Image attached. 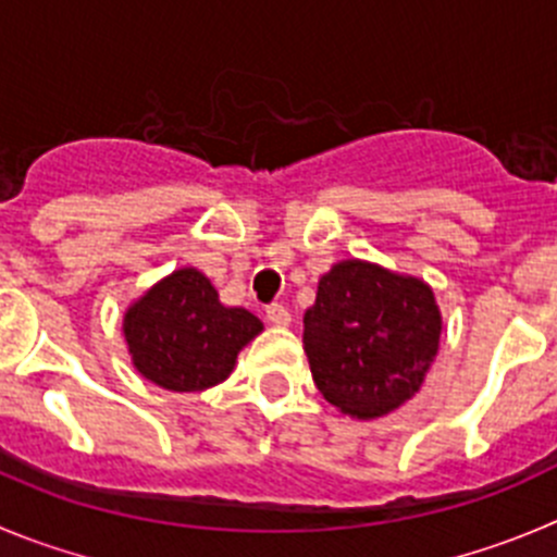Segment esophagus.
<instances>
[{
	"mask_svg": "<svg viewBox=\"0 0 557 557\" xmlns=\"http://www.w3.org/2000/svg\"><path fill=\"white\" fill-rule=\"evenodd\" d=\"M267 319L272 321L274 326H288L290 324V313H288V308H285V305H269Z\"/></svg>",
	"mask_w": 557,
	"mask_h": 557,
	"instance_id": "34e87169",
	"label": "esophagus"
}]
</instances>
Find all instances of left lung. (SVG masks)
Listing matches in <instances>:
<instances>
[{
    "label": "left lung",
    "instance_id": "left-lung-1",
    "mask_svg": "<svg viewBox=\"0 0 557 557\" xmlns=\"http://www.w3.org/2000/svg\"><path fill=\"white\" fill-rule=\"evenodd\" d=\"M440 332L443 315L423 280L351 258L319 280L302 343L321 396L343 414L373 420L418 393Z\"/></svg>",
    "mask_w": 557,
    "mask_h": 557
}]
</instances>
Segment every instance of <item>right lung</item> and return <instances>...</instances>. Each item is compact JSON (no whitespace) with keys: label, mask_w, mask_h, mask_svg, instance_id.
Returning a JSON list of instances; mask_svg holds the SVG:
<instances>
[{"label":"right lung","mask_w":557,"mask_h":557,"mask_svg":"<svg viewBox=\"0 0 557 557\" xmlns=\"http://www.w3.org/2000/svg\"><path fill=\"white\" fill-rule=\"evenodd\" d=\"M261 330L258 315L225 308L211 280L191 267L159 280L123 315L134 368L173 393L225 382L238 351Z\"/></svg>","instance_id":"right-lung-1"}]
</instances>
